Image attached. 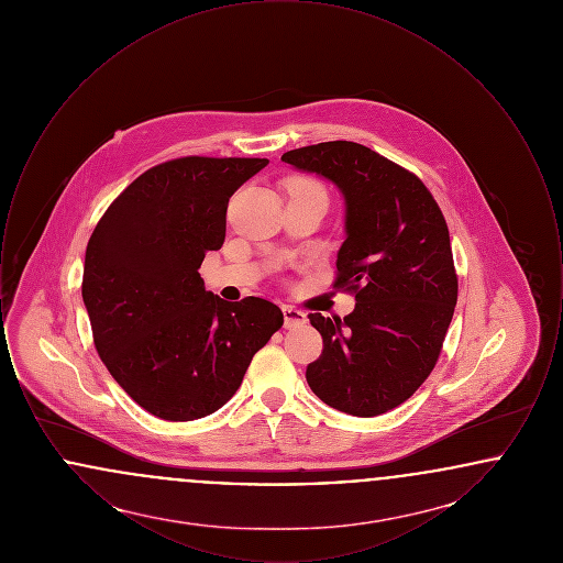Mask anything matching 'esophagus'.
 I'll return each instance as SVG.
<instances>
[{"label": "esophagus", "mask_w": 563, "mask_h": 563, "mask_svg": "<svg viewBox=\"0 0 563 563\" xmlns=\"http://www.w3.org/2000/svg\"><path fill=\"white\" fill-rule=\"evenodd\" d=\"M283 314H285V327L287 329H297L306 324V314L301 310H297L294 306H283Z\"/></svg>", "instance_id": "esophagus-1"}]
</instances>
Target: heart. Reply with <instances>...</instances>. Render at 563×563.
<instances>
[{"label": "heart", "instance_id": "heart-1", "mask_svg": "<svg viewBox=\"0 0 563 563\" xmlns=\"http://www.w3.org/2000/svg\"><path fill=\"white\" fill-rule=\"evenodd\" d=\"M287 186H319V184L312 181V179H306V177H295ZM319 188H321V186H319Z\"/></svg>", "mask_w": 563, "mask_h": 563}]
</instances>
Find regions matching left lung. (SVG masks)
<instances>
[{"label":"left lung","instance_id":"1","mask_svg":"<svg viewBox=\"0 0 563 563\" xmlns=\"http://www.w3.org/2000/svg\"><path fill=\"white\" fill-rule=\"evenodd\" d=\"M346 198V241L333 287L354 295L349 317L308 314L322 335L308 365L312 393L333 409L374 418L407 401L434 369L457 301L445 217L418 175L352 141L283 154Z\"/></svg>","mask_w":563,"mask_h":563}]
</instances>
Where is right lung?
I'll return each mask as SVG.
<instances>
[{"label": "right lung", "instance_id": "1", "mask_svg": "<svg viewBox=\"0 0 563 563\" xmlns=\"http://www.w3.org/2000/svg\"><path fill=\"white\" fill-rule=\"evenodd\" d=\"M266 158L184 156L139 175L99 219L81 297L109 374L152 416L205 418L230 401L285 317L262 297L223 301L198 269L225 241L230 196Z\"/></svg>", "mask_w": 563, "mask_h": 563}]
</instances>
